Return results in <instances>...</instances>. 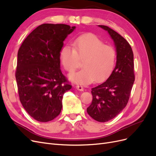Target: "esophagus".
Returning a JSON list of instances; mask_svg holds the SVG:
<instances>
[{
  "label": "esophagus",
  "instance_id": "esophagus-1",
  "mask_svg": "<svg viewBox=\"0 0 156 156\" xmlns=\"http://www.w3.org/2000/svg\"><path fill=\"white\" fill-rule=\"evenodd\" d=\"M76 88L77 90H80V91H83L84 90L83 87L82 86H81V85H77L76 86Z\"/></svg>",
  "mask_w": 156,
  "mask_h": 156
}]
</instances>
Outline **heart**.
Wrapping results in <instances>:
<instances>
[{
    "label": "heart",
    "mask_w": 156,
    "mask_h": 156,
    "mask_svg": "<svg viewBox=\"0 0 156 156\" xmlns=\"http://www.w3.org/2000/svg\"><path fill=\"white\" fill-rule=\"evenodd\" d=\"M116 51L105 45L98 37L87 34L79 37L73 43V48L65 45L60 52V60L68 72L77 69L79 60H83V69L69 75V78L78 84L100 82L105 79L113 69Z\"/></svg>",
    "instance_id": "b5f03b06"
}]
</instances>
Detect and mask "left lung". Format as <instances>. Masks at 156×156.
I'll list each match as a JSON object with an SVG mask.
<instances>
[{
	"label": "left lung",
	"mask_w": 156,
	"mask_h": 156,
	"mask_svg": "<svg viewBox=\"0 0 156 156\" xmlns=\"http://www.w3.org/2000/svg\"><path fill=\"white\" fill-rule=\"evenodd\" d=\"M99 27L107 30L114 41L116 64L107 81L92 88V101L87 111L93 119L105 122L114 119L128 102L135 81L133 53L119 33L107 26Z\"/></svg>",
	"instance_id": "8db88e82"
}]
</instances>
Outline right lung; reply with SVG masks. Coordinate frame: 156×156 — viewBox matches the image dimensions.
Segmentation results:
<instances>
[{
	"label": "right lung",
	"instance_id": "add662e5",
	"mask_svg": "<svg viewBox=\"0 0 156 156\" xmlns=\"http://www.w3.org/2000/svg\"><path fill=\"white\" fill-rule=\"evenodd\" d=\"M75 27L42 24L30 32L19 49L16 78L20 100L33 119L49 122L62 107L64 94L72 88L60 70L63 41Z\"/></svg>",
	"mask_w": 156,
	"mask_h": 156
}]
</instances>
